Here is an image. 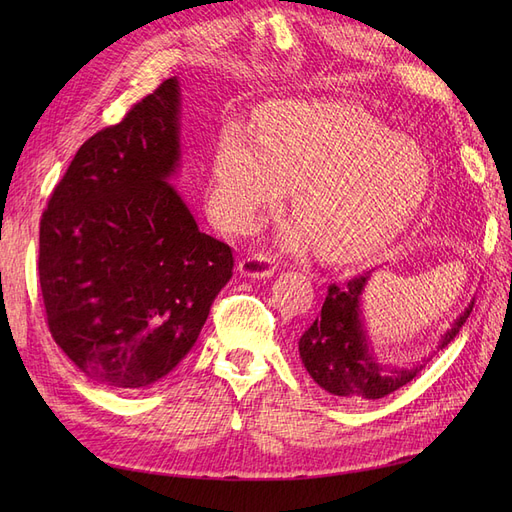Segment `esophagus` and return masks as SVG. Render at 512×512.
<instances>
[{
    "label": "esophagus",
    "instance_id": "1",
    "mask_svg": "<svg viewBox=\"0 0 512 512\" xmlns=\"http://www.w3.org/2000/svg\"><path fill=\"white\" fill-rule=\"evenodd\" d=\"M239 273L252 280H265L275 273V262L265 254H252L239 262Z\"/></svg>",
    "mask_w": 512,
    "mask_h": 512
}]
</instances>
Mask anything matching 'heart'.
Returning <instances> with one entry per match:
<instances>
[{
	"instance_id": "heart-1",
	"label": "heart",
	"mask_w": 512,
	"mask_h": 512,
	"mask_svg": "<svg viewBox=\"0 0 512 512\" xmlns=\"http://www.w3.org/2000/svg\"><path fill=\"white\" fill-rule=\"evenodd\" d=\"M292 183L297 213L282 226V250L318 243L335 262L374 252L421 205L429 185L423 149L391 134L346 102H284L256 134L230 123L213 153L207 207L218 222L247 230Z\"/></svg>"
}]
</instances>
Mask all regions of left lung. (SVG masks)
I'll list each match as a JSON object with an SVG mask.
<instances>
[{"label":"left lung","instance_id":"left-lung-1","mask_svg":"<svg viewBox=\"0 0 512 512\" xmlns=\"http://www.w3.org/2000/svg\"><path fill=\"white\" fill-rule=\"evenodd\" d=\"M371 271L352 277L342 286H329L320 316L299 339V356L307 374L327 393L344 401L382 399L406 386L421 371L431 356L446 348L468 320L474 301L446 329L438 346L423 361L414 365L382 363L376 354L367 320L363 314L365 288Z\"/></svg>","mask_w":512,"mask_h":512}]
</instances>
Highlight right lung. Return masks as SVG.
<instances>
[{
    "label": "right lung",
    "mask_w": 512,
    "mask_h": 512,
    "mask_svg": "<svg viewBox=\"0 0 512 512\" xmlns=\"http://www.w3.org/2000/svg\"><path fill=\"white\" fill-rule=\"evenodd\" d=\"M181 168V87L164 81L81 145L40 220V288L55 344L85 376L145 389L192 350L232 277L170 185Z\"/></svg>",
    "instance_id": "obj_1"
}]
</instances>
